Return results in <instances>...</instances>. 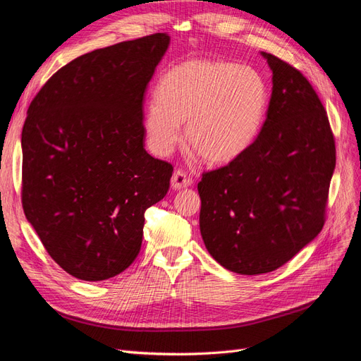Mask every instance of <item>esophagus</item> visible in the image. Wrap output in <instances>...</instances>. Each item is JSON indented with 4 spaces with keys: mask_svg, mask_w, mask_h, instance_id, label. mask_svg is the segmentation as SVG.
Here are the masks:
<instances>
[{
    "mask_svg": "<svg viewBox=\"0 0 361 361\" xmlns=\"http://www.w3.org/2000/svg\"><path fill=\"white\" fill-rule=\"evenodd\" d=\"M192 183V178H190L188 173H185L183 170H176L171 176V188L173 190H182L187 188Z\"/></svg>",
    "mask_w": 361,
    "mask_h": 361,
    "instance_id": "34e87169",
    "label": "esophagus"
}]
</instances>
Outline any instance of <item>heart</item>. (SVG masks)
I'll return each instance as SVG.
<instances>
[{
	"instance_id": "1",
	"label": "heart",
	"mask_w": 361,
	"mask_h": 361,
	"mask_svg": "<svg viewBox=\"0 0 361 361\" xmlns=\"http://www.w3.org/2000/svg\"><path fill=\"white\" fill-rule=\"evenodd\" d=\"M267 84L247 64L191 60L164 73L147 105L145 133L152 150L169 155L180 138L207 162H231L251 146L264 122Z\"/></svg>"
}]
</instances>
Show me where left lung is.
<instances>
[{
    "mask_svg": "<svg viewBox=\"0 0 361 361\" xmlns=\"http://www.w3.org/2000/svg\"><path fill=\"white\" fill-rule=\"evenodd\" d=\"M262 56L272 71L265 123L243 155L197 185L207 251L244 276L280 268L318 236L336 167L329 116L312 84L289 63Z\"/></svg>",
    "mask_w": 361,
    "mask_h": 361,
    "instance_id": "8db88e82",
    "label": "left lung"
}]
</instances>
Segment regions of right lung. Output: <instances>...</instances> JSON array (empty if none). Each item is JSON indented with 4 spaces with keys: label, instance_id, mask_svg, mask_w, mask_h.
Masks as SVG:
<instances>
[{
    "label": "right lung",
    "instance_id": "right-lung-1",
    "mask_svg": "<svg viewBox=\"0 0 361 361\" xmlns=\"http://www.w3.org/2000/svg\"><path fill=\"white\" fill-rule=\"evenodd\" d=\"M166 32L72 60L31 101L23 129V207L49 256L101 281L140 253L145 212L170 188L171 164L145 149L143 99Z\"/></svg>",
    "mask_w": 361,
    "mask_h": 361
}]
</instances>
